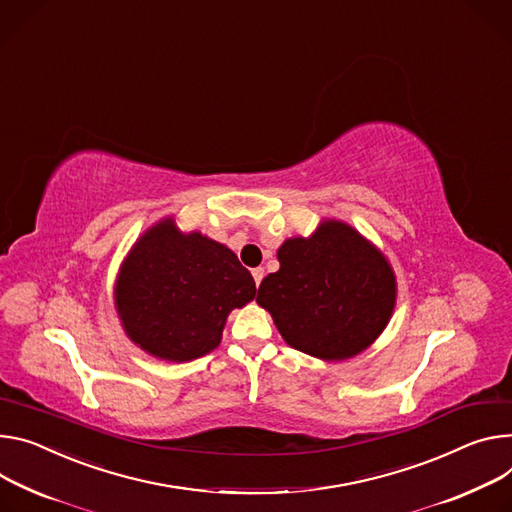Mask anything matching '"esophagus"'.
Wrapping results in <instances>:
<instances>
[{
	"instance_id": "34e87169",
	"label": "esophagus",
	"mask_w": 512,
	"mask_h": 512,
	"mask_svg": "<svg viewBox=\"0 0 512 512\" xmlns=\"http://www.w3.org/2000/svg\"><path fill=\"white\" fill-rule=\"evenodd\" d=\"M251 273H253V280H255V284L259 286V284H261V280H263V273H265V271H263V267H255Z\"/></svg>"
}]
</instances>
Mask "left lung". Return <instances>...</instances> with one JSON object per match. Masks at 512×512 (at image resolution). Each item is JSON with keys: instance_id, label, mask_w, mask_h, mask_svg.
Segmentation results:
<instances>
[{"instance_id": "obj_1", "label": "left lung", "mask_w": 512, "mask_h": 512, "mask_svg": "<svg viewBox=\"0 0 512 512\" xmlns=\"http://www.w3.org/2000/svg\"><path fill=\"white\" fill-rule=\"evenodd\" d=\"M277 259L280 269L263 277L257 304L290 347L343 361L382 335L396 304V275L353 226L322 220L308 239L284 241Z\"/></svg>"}]
</instances>
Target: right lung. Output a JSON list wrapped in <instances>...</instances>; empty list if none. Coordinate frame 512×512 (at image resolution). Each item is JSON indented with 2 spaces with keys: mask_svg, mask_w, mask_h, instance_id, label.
Returning a JSON list of instances; mask_svg holds the SVG:
<instances>
[{
  "mask_svg": "<svg viewBox=\"0 0 512 512\" xmlns=\"http://www.w3.org/2000/svg\"><path fill=\"white\" fill-rule=\"evenodd\" d=\"M255 298L239 257L202 232L163 218L122 261L114 300L128 339L153 357L192 361L220 345L230 310Z\"/></svg>",
  "mask_w": 512,
  "mask_h": 512,
  "instance_id": "1",
  "label": "right lung"
}]
</instances>
